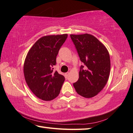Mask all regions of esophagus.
I'll return each mask as SVG.
<instances>
[{
	"label": "esophagus",
	"mask_w": 133,
	"mask_h": 133,
	"mask_svg": "<svg viewBox=\"0 0 133 133\" xmlns=\"http://www.w3.org/2000/svg\"><path fill=\"white\" fill-rule=\"evenodd\" d=\"M69 72H66V73H65V77L67 78V77H68V76H69Z\"/></svg>",
	"instance_id": "34e87169"
}]
</instances>
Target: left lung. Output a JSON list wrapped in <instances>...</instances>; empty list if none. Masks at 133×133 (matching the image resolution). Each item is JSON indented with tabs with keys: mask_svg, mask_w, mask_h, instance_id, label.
Returning a JSON list of instances; mask_svg holds the SVG:
<instances>
[{
	"mask_svg": "<svg viewBox=\"0 0 133 133\" xmlns=\"http://www.w3.org/2000/svg\"><path fill=\"white\" fill-rule=\"evenodd\" d=\"M85 66H81L79 79L74 83L78 94L85 98L97 95L105 86L110 76V56L104 44L88 33L70 35Z\"/></svg>",
	"mask_w": 133,
	"mask_h": 133,
	"instance_id": "left-lung-1",
	"label": "left lung"
}]
</instances>
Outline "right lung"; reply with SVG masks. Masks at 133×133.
Returning a JSON list of instances; mask_svg holds the SVG:
<instances>
[{"label": "right lung", "mask_w": 133, "mask_h": 133, "mask_svg": "<svg viewBox=\"0 0 133 133\" xmlns=\"http://www.w3.org/2000/svg\"><path fill=\"white\" fill-rule=\"evenodd\" d=\"M68 35H48L39 38L28 51L23 64L28 86L36 97L50 101L58 96L65 80L54 71L56 56Z\"/></svg>", "instance_id": "1"}]
</instances>
